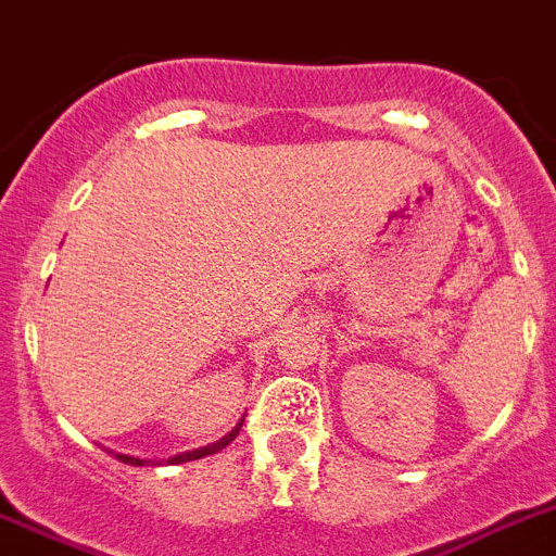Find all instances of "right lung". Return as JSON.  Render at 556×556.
I'll return each mask as SVG.
<instances>
[{"instance_id": "right-lung-1", "label": "right lung", "mask_w": 556, "mask_h": 556, "mask_svg": "<svg viewBox=\"0 0 556 556\" xmlns=\"http://www.w3.org/2000/svg\"><path fill=\"white\" fill-rule=\"evenodd\" d=\"M241 425H243V422H238L236 428H232L230 433L225 435V439H219V442H216V444H207V447L191 450V453H184V455H175V458L164 460V464H186V460H197V458H205V455H214V453H219V450H225L227 444H230L232 439H236V435H238V430H241ZM114 458H117V460H123V464H128V466H144V464H153V460L131 458V455H117V453H114Z\"/></svg>"}]
</instances>
